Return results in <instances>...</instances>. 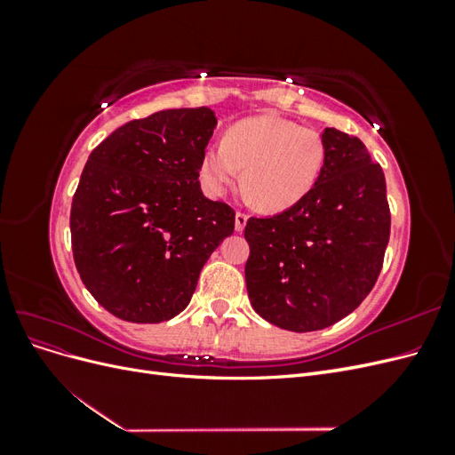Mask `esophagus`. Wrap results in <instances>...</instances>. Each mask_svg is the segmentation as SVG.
<instances>
[{"label": "esophagus", "instance_id": "34e87169", "mask_svg": "<svg viewBox=\"0 0 455 455\" xmlns=\"http://www.w3.org/2000/svg\"><path fill=\"white\" fill-rule=\"evenodd\" d=\"M246 220H249V216H246V214H243V212H237V214H235V229H237V231H243V229H244Z\"/></svg>", "mask_w": 455, "mask_h": 455}]
</instances>
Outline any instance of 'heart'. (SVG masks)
Wrapping results in <instances>:
<instances>
[{
    "label": "heart",
    "mask_w": 455,
    "mask_h": 455,
    "mask_svg": "<svg viewBox=\"0 0 455 455\" xmlns=\"http://www.w3.org/2000/svg\"><path fill=\"white\" fill-rule=\"evenodd\" d=\"M324 167V142L315 129L277 116H254L231 125L222 144L203 151L199 174L220 197L241 180L264 211L296 206L315 188Z\"/></svg>",
    "instance_id": "1"
}]
</instances>
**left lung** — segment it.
Here are the masks:
<instances>
[{
	"label": "left lung",
	"mask_w": 455,
	"mask_h": 455,
	"mask_svg": "<svg viewBox=\"0 0 455 455\" xmlns=\"http://www.w3.org/2000/svg\"><path fill=\"white\" fill-rule=\"evenodd\" d=\"M324 167L292 209L251 218L244 266L254 311L291 332H313L341 321L374 288L389 243L385 176L366 146L324 129Z\"/></svg>",
	"instance_id": "1"
}]
</instances>
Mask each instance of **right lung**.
<instances>
[{"mask_svg": "<svg viewBox=\"0 0 455 455\" xmlns=\"http://www.w3.org/2000/svg\"><path fill=\"white\" fill-rule=\"evenodd\" d=\"M216 123L211 108L163 109L91 151L72 201V251L87 291L117 319L163 323L184 311L233 233L235 212L199 184Z\"/></svg>", "mask_w": 455, "mask_h": 455, "instance_id": "right-lung-1", "label": "right lung"}]
</instances>
